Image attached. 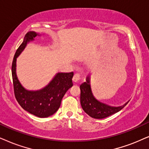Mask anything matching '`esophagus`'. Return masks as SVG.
I'll list each match as a JSON object with an SVG mask.
<instances>
[{
  "label": "esophagus",
  "instance_id": "34e87169",
  "mask_svg": "<svg viewBox=\"0 0 149 149\" xmlns=\"http://www.w3.org/2000/svg\"><path fill=\"white\" fill-rule=\"evenodd\" d=\"M80 80V75L79 73H76L73 77V82H77Z\"/></svg>",
  "mask_w": 149,
  "mask_h": 149
}]
</instances>
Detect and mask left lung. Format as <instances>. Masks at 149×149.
<instances>
[{
	"label": "left lung",
	"instance_id": "left-lung-1",
	"mask_svg": "<svg viewBox=\"0 0 149 149\" xmlns=\"http://www.w3.org/2000/svg\"><path fill=\"white\" fill-rule=\"evenodd\" d=\"M80 103L84 111L95 119H102L120 111L129 102L120 107H111L99 102L94 97L90 86V78L87 76L86 82L80 86Z\"/></svg>",
	"mask_w": 149,
	"mask_h": 149
}]
</instances>
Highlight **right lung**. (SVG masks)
Wrapping results in <instances>:
<instances>
[{"label":"right lung","instance_id":"1","mask_svg":"<svg viewBox=\"0 0 149 149\" xmlns=\"http://www.w3.org/2000/svg\"><path fill=\"white\" fill-rule=\"evenodd\" d=\"M37 35L34 31L27 32L16 50L12 65L13 85L15 97L22 109L39 118H47L57 111L66 92L73 86V72L57 73L47 86L39 91H28L20 84L16 73V58Z\"/></svg>","mask_w":149,"mask_h":149}]
</instances>
